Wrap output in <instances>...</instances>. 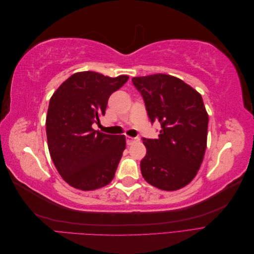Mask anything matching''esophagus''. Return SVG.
<instances>
[{"mask_svg": "<svg viewBox=\"0 0 254 254\" xmlns=\"http://www.w3.org/2000/svg\"><path fill=\"white\" fill-rule=\"evenodd\" d=\"M139 141V137H131V136H126V143L127 145H131L132 143Z\"/></svg>", "mask_w": 254, "mask_h": 254, "instance_id": "esophagus-1", "label": "esophagus"}]
</instances>
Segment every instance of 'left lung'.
Instances as JSON below:
<instances>
[{
	"instance_id": "obj_1",
	"label": "left lung",
	"mask_w": 254,
	"mask_h": 254,
	"mask_svg": "<svg viewBox=\"0 0 254 254\" xmlns=\"http://www.w3.org/2000/svg\"><path fill=\"white\" fill-rule=\"evenodd\" d=\"M150 122H160L158 139H143V178L163 190L182 189L195 178L206 148L209 115L201 95L167 74L133 77Z\"/></svg>"
}]
</instances>
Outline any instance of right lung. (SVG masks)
Masks as SVG:
<instances>
[{"mask_svg": "<svg viewBox=\"0 0 254 254\" xmlns=\"http://www.w3.org/2000/svg\"><path fill=\"white\" fill-rule=\"evenodd\" d=\"M128 78L127 75L112 78L96 72H78L51 97L45 122L50 155L71 187L93 190L112 181L126 148L125 135L99 132L92 125L99 123L110 95Z\"/></svg>", "mask_w": 254, "mask_h": 254, "instance_id": "right-lung-1", "label": "right lung"}]
</instances>
